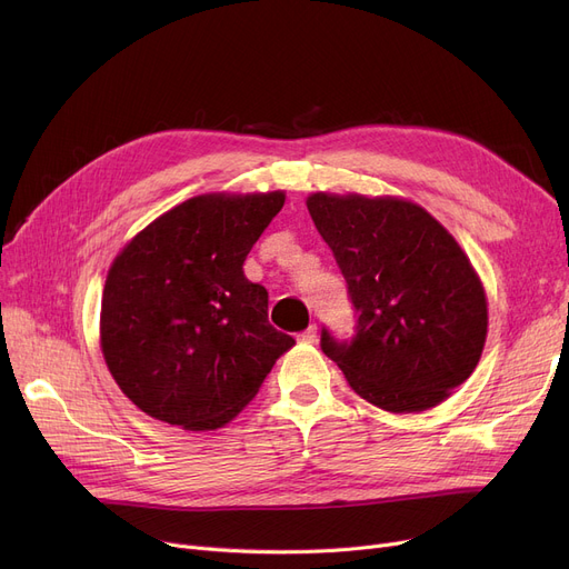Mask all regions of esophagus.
<instances>
[{
	"mask_svg": "<svg viewBox=\"0 0 569 569\" xmlns=\"http://www.w3.org/2000/svg\"><path fill=\"white\" fill-rule=\"evenodd\" d=\"M318 339V327L316 325H311V327H307V330L297 337V341L300 343H313Z\"/></svg>",
	"mask_w": 569,
	"mask_h": 569,
	"instance_id": "1",
	"label": "esophagus"
}]
</instances>
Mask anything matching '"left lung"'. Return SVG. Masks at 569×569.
<instances>
[{"instance_id": "left-lung-1", "label": "left lung", "mask_w": 569, "mask_h": 569, "mask_svg": "<svg viewBox=\"0 0 569 569\" xmlns=\"http://www.w3.org/2000/svg\"><path fill=\"white\" fill-rule=\"evenodd\" d=\"M309 214L332 249L357 332L320 348L352 390L387 412H422L480 362L487 292L457 239L425 207L392 196L311 193Z\"/></svg>"}]
</instances>
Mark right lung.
Segmentation results:
<instances>
[{
	"instance_id": "add662e5",
	"label": "right lung",
	"mask_w": 569,
	"mask_h": 569,
	"mask_svg": "<svg viewBox=\"0 0 569 569\" xmlns=\"http://www.w3.org/2000/svg\"><path fill=\"white\" fill-rule=\"evenodd\" d=\"M283 191L202 193L142 228L117 253L101 297V350L142 412L214 431L258 395L295 339L267 320V290L244 260Z\"/></svg>"
}]
</instances>
